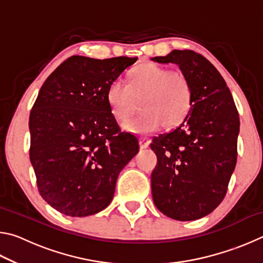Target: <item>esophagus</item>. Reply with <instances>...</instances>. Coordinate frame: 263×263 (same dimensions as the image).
Listing matches in <instances>:
<instances>
[{"mask_svg": "<svg viewBox=\"0 0 263 263\" xmlns=\"http://www.w3.org/2000/svg\"><path fill=\"white\" fill-rule=\"evenodd\" d=\"M151 144V140L147 139V138H140L139 139V145L141 148H147Z\"/></svg>", "mask_w": 263, "mask_h": 263, "instance_id": "esophagus-1", "label": "esophagus"}]
</instances>
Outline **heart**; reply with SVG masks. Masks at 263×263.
<instances>
[{
  "instance_id": "1",
  "label": "heart",
  "mask_w": 263,
  "mask_h": 263,
  "mask_svg": "<svg viewBox=\"0 0 263 263\" xmlns=\"http://www.w3.org/2000/svg\"><path fill=\"white\" fill-rule=\"evenodd\" d=\"M142 100L139 117L125 123L124 130L148 135L161 128L180 124L193 105V88L183 74L157 64H145L130 74V83L115 80L106 88V101L111 114L125 122Z\"/></svg>"
}]
</instances>
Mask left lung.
Masks as SVG:
<instances>
[{
    "instance_id": "left-lung-1",
    "label": "left lung",
    "mask_w": 263,
    "mask_h": 263,
    "mask_svg": "<svg viewBox=\"0 0 263 263\" xmlns=\"http://www.w3.org/2000/svg\"><path fill=\"white\" fill-rule=\"evenodd\" d=\"M152 60L179 65L193 88L183 123L151 144L158 157L151 176L153 201L173 219H199L224 199L237 163V106L220 73L199 53L174 50Z\"/></svg>"
}]
</instances>
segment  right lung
I'll use <instances>...</instances> for the list:
<instances>
[{
  "label": "right lung",
  "mask_w": 263,
  "mask_h": 263,
  "mask_svg": "<svg viewBox=\"0 0 263 263\" xmlns=\"http://www.w3.org/2000/svg\"><path fill=\"white\" fill-rule=\"evenodd\" d=\"M138 58L73 55L39 90L29 118L30 160L42 197L70 217L100 212L117 177L139 152L132 133L111 114L106 88Z\"/></svg>",
  "instance_id": "add662e5"
}]
</instances>
